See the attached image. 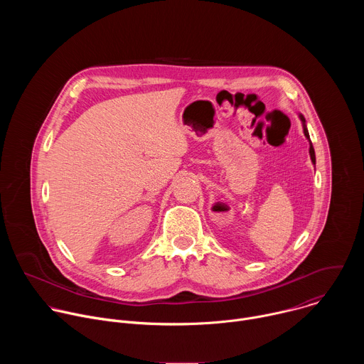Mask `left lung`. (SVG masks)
Instances as JSON below:
<instances>
[{
  "mask_svg": "<svg viewBox=\"0 0 364 364\" xmlns=\"http://www.w3.org/2000/svg\"><path fill=\"white\" fill-rule=\"evenodd\" d=\"M299 118H301L302 125H304V134L309 139V134H308V129H306V125H305V119H304L302 115H299ZM309 155H311V161L316 164V152H314V148H313V144H311V141H309Z\"/></svg>",
  "mask_w": 364,
  "mask_h": 364,
  "instance_id": "1",
  "label": "left lung"
}]
</instances>
